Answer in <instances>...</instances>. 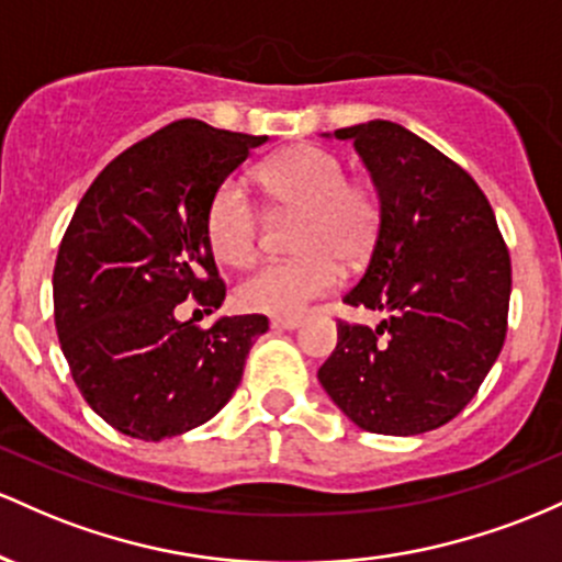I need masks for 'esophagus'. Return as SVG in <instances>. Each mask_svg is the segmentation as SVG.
<instances>
[{
	"label": "esophagus",
	"instance_id": "34e87169",
	"mask_svg": "<svg viewBox=\"0 0 562 562\" xmlns=\"http://www.w3.org/2000/svg\"><path fill=\"white\" fill-rule=\"evenodd\" d=\"M300 324H302V318H294V315H276V318H270V326L279 331H292V329H297Z\"/></svg>",
	"mask_w": 562,
	"mask_h": 562
}]
</instances>
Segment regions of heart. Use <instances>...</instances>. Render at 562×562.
I'll return each instance as SVG.
<instances>
[{
	"instance_id": "b5f03b06",
	"label": "heart",
	"mask_w": 562,
	"mask_h": 562,
	"mask_svg": "<svg viewBox=\"0 0 562 562\" xmlns=\"http://www.w3.org/2000/svg\"><path fill=\"white\" fill-rule=\"evenodd\" d=\"M265 193L281 214H300L292 247L300 257L265 262L236 286L249 313L297 315L339 281V262L369 257L380 233V196L366 180L345 178V164L321 145H292L260 169ZM206 238L228 265H247L257 251L260 214L241 180H225L206 212Z\"/></svg>"
}]
</instances>
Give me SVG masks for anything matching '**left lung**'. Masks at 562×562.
Segmentation results:
<instances>
[{"mask_svg": "<svg viewBox=\"0 0 562 562\" xmlns=\"http://www.w3.org/2000/svg\"><path fill=\"white\" fill-rule=\"evenodd\" d=\"M334 137L356 145L382 210L369 265L342 300L384 318L376 329L339 321L318 382L361 430H435L468 406L502 352L507 244L477 182L419 135L374 119Z\"/></svg>", "mask_w": 562, "mask_h": 562, "instance_id": "left-lung-1", "label": "left lung"}]
</instances>
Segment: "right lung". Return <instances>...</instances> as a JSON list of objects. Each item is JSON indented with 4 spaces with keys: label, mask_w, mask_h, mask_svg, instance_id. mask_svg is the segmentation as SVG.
Returning a JSON list of instances; mask_svg holds the SVG:
<instances>
[{
    "label": "right lung",
    "mask_w": 562,
    "mask_h": 562,
    "mask_svg": "<svg viewBox=\"0 0 562 562\" xmlns=\"http://www.w3.org/2000/svg\"><path fill=\"white\" fill-rule=\"evenodd\" d=\"M265 140L180 119L119 154L81 196L55 260V329L79 393L113 430L172 438L236 393L268 318L223 315L199 329L175 307L223 305L206 212Z\"/></svg>",
    "instance_id": "right-lung-1"
}]
</instances>
